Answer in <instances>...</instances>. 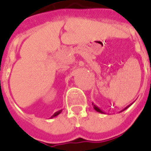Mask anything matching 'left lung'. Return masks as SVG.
<instances>
[{"instance_id": "left-lung-1", "label": "left lung", "mask_w": 151, "mask_h": 151, "mask_svg": "<svg viewBox=\"0 0 151 151\" xmlns=\"http://www.w3.org/2000/svg\"><path fill=\"white\" fill-rule=\"evenodd\" d=\"M93 108H94V110H95V111H96L99 112V113H103V114H105L104 112L102 111H101V109H100V108L98 107V106H95V105L93 104ZM129 106H130V105H129V106H126V107H125L124 109V110H122L121 111H124V110H126V109H127V108H129Z\"/></svg>"}]
</instances>
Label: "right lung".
<instances>
[{"label":"right lung","instance_id":"add662e5","mask_svg":"<svg viewBox=\"0 0 151 151\" xmlns=\"http://www.w3.org/2000/svg\"><path fill=\"white\" fill-rule=\"evenodd\" d=\"M61 112H62V110H60V111H58L55 112V113H54V114H53V115H52V116H51V118H53V117H55V116H57V115H59V114H60Z\"/></svg>","mask_w":151,"mask_h":151}]
</instances>
